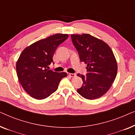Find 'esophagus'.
<instances>
[{
    "label": "esophagus",
    "instance_id": "1",
    "mask_svg": "<svg viewBox=\"0 0 135 135\" xmlns=\"http://www.w3.org/2000/svg\"><path fill=\"white\" fill-rule=\"evenodd\" d=\"M68 75L71 77H74L75 76V74H72V73H68Z\"/></svg>",
    "mask_w": 135,
    "mask_h": 135
}]
</instances>
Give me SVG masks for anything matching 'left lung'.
Here are the masks:
<instances>
[{"instance_id": "left-lung-1", "label": "left lung", "mask_w": 135, "mask_h": 135, "mask_svg": "<svg viewBox=\"0 0 135 135\" xmlns=\"http://www.w3.org/2000/svg\"><path fill=\"white\" fill-rule=\"evenodd\" d=\"M80 60L86 66V76L77 74L83 80L77 91L88 99L100 98L109 90L117 73V62L113 51L103 40L88 34H71Z\"/></svg>"}]
</instances>
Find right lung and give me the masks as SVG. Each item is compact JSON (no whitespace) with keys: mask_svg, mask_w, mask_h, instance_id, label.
Segmentation results:
<instances>
[{"mask_svg":"<svg viewBox=\"0 0 135 135\" xmlns=\"http://www.w3.org/2000/svg\"><path fill=\"white\" fill-rule=\"evenodd\" d=\"M67 34H56L38 40L26 47L18 58L16 70L18 80L25 91L36 99L47 98L58 89L66 73L49 70L58 45L68 38Z\"/></svg>","mask_w":135,"mask_h":135,"instance_id":"add662e5","label":"right lung"}]
</instances>
